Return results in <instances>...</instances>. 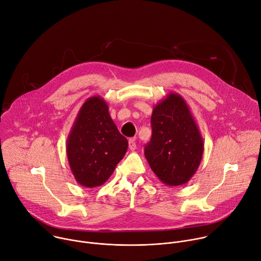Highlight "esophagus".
Wrapping results in <instances>:
<instances>
[{
  "mask_svg": "<svg viewBox=\"0 0 261 261\" xmlns=\"http://www.w3.org/2000/svg\"><path fill=\"white\" fill-rule=\"evenodd\" d=\"M129 148L131 151L136 150V143H135V138H130L129 139Z\"/></svg>",
  "mask_w": 261,
  "mask_h": 261,
  "instance_id": "obj_1",
  "label": "esophagus"
}]
</instances>
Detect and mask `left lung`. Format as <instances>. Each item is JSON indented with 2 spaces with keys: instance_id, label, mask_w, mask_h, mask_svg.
<instances>
[{
  "instance_id": "obj_1",
  "label": "left lung",
  "mask_w": 261,
  "mask_h": 261,
  "mask_svg": "<svg viewBox=\"0 0 261 261\" xmlns=\"http://www.w3.org/2000/svg\"><path fill=\"white\" fill-rule=\"evenodd\" d=\"M151 124L144 156L152 170L171 187L188 182L199 167L204 143L187 102L169 93L154 106Z\"/></svg>"
}]
</instances>
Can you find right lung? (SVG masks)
Masks as SVG:
<instances>
[{"instance_id":"1","label":"right lung","mask_w":261,"mask_h":261,"mask_svg":"<svg viewBox=\"0 0 261 261\" xmlns=\"http://www.w3.org/2000/svg\"><path fill=\"white\" fill-rule=\"evenodd\" d=\"M128 148V140L111 119L101 96H93L81 107L66 142L70 169L87 188L103 185L113 174Z\"/></svg>"}]
</instances>
